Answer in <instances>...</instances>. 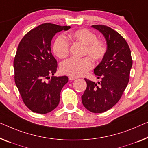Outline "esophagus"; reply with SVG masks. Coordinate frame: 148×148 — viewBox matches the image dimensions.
I'll use <instances>...</instances> for the list:
<instances>
[{
  "label": "esophagus",
  "mask_w": 148,
  "mask_h": 148,
  "mask_svg": "<svg viewBox=\"0 0 148 148\" xmlns=\"http://www.w3.org/2000/svg\"><path fill=\"white\" fill-rule=\"evenodd\" d=\"M68 79H69L70 80H76L77 78H76V77H74V76H69V77H68Z\"/></svg>",
  "instance_id": "34e87169"
}]
</instances>
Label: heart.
Here are the masks:
<instances>
[{"label": "heart", "instance_id": "b5f03b06", "mask_svg": "<svg viewBox=\"0 0 148 148\" xmlns=\"http://www.w3.org/2000/svg\"><path fill=\"white\" fill-rule=\"evenodd\" d=\"M69 37L72 40L78 42L84 45L83 55L89 56L94 61H99L104 57L106 47L100 40L97 39L93 32L86 28H81L72 32ZM69 42L64 36H59L55 40L53 45V51L58 58H64L69 54ZM93 66L89 57L76 59L70 58L64 61L60 65L61 72L63 74L72 76H81L84 75Z\"/></svg>", "mask_w": 148, "mask_h": 148}]
</instances>
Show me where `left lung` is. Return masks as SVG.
I'll list each match as a JSON object with an SVG mask.
<instances>
[{"label": "left lung", "instance_id": "obj_1", "mask_svg": "<svg viewBox=\"0 0 148 148\" xmlns=\"http://www.w3.org/2000/svg\"><path fill=\"white\" fill-rule=\"evenodd\" d=\"M106 41V52L94 72L100 82L84 78L87 88L82 96L86 108L93 113H102L120 100L127 87L132 66L131 51L125 40L115 30L104 25H93Z\"/></svg>", "mask_w": 148, "mask_h": 148}]
</instances>
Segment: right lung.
Masks as SVG:
<instances>
[{"label":"right lung","instance_id":"right-lung-1","mask_svg":"<svg viewBox=\"0 0 148 148\" xmlns=\"http://www.w3.org/2000/svg\"><path fill=\"white\" fill-rule=\"evenodd\" d=\"M70 28L42 24L30 30L20 42L14 60V81L24 103L33 112L45 114L58 106L61 90L68 78L52 76L50 79L57 70V61L50 46L57 32Z\"/></svg>","mask_w":148,"mask_h":148}]
</instances>
